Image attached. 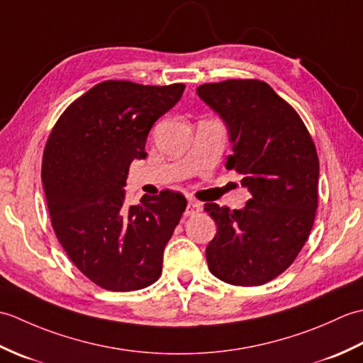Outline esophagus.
I'll list each match as a JSON object with an SVG mask.
<instances>
[{"mask_svg":"<svg viewBox=\"0 0 363 363\" xmlns=\"http://www.w3.org/2000/svg\"><path fill=\"white\" fill-rule=\"evenodd\" d=\"M199 211H201V204L196 203V201H189V203H187V207H186V212H184V215H186V217H191V215L198 213Z\"/></svg>","mask_w":363,"mask_h":363,"instance_id":"34e87169","label":"esophagus"}]
</instances>
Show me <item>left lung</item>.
Listing matches in <instances>:
<instances>
[{
    "mask_svg": "<svg viewBox=\"0 0 363 363\" xmlns=\"http://www.w3.org/2000/svg\"><path fill=\"white\" fill-rule=\"evenodd\" d=\"M198 96L225 121L233 143L226 168L245 177L251 199L230 211L207 203L217 223L207 245L211 273L252 287L274 279L296 259L318 207L320 164L309 130L267 82L228 79L203 84Z\"/></svg>",
    "mask_w": 363,
    "mask_h": 363,
    "instance_id": "8db88e82",
    "label": "left lung"
}]
</instances>
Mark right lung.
Listing matches in <instances>:
<instances>
[{"instance_id":"right-lung-1","label":"right lung","mask_w":363,"mask_h":363,"mask_svg":"<svg viewBox=\"0 0 363 363\" xmlns=\"http://www.w3.org/2000/svg\"><path fill=\"white\" fill-rule=\"evenodd\" d=\"M184 89L104 81L67 107L46 142L42 182L54 233L79 272L106 290H140L162 273L186 198L165 190L128 207L125 186L130 162L148 156L152 125Z\"/></svg>"}]
</instances>
